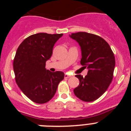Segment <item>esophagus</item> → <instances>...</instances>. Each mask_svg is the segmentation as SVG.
<instances>
[{
  "label": "esophagus",
  "instance_id": "1",
  "mask_svg": "<svg viewBox=\"0 0 131 131\" xmlns=\"http://www.w3.org/2000/svg\"><path fill=\"white\" fill-rule=\"evenodd\" d=\"M64 77H65V78H69V77H71V75H69V74H68V73H66V74H65Z\"/></svg>",
  "mask_w": 131,
  "mask_h": 131
}]
</instances>
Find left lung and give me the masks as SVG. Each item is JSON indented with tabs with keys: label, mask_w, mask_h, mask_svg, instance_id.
Listing matches in <instances>:
<instances>
[{
	"label": "left lung",
	"mask_w": 131,
	"mask_h": 131,
	"mask_svg": "<svg viewBox=\"0 0 131 131\" xmlns=\"http://www.w3.org/2000/svg\"><path fill=\"white\" fill-rule=\"evenodd\" d=\"M81 50V64L87 68V75H76L79 84L73 90L75 95L84 102L100 98L112 83L115 60L110 45L104 39L86 32L69 35Z\"/></svg>",
	"instance_id": "left-lung-1"
}]
</instances>
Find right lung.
<instances>
[{
    "label": "right lung",
    "instance_id": "obj_1",
    "mask_svg": "<svg viewBox=\"0 0 131 131\" xmlns=\"http://www.w3.org/2000/svg\"><path fill=\"white\" fill-rule=\"evenodd\" d=\"M63 34L39 33L25 39L17 49L13 63L16 82L23 93L37 104H45L55 94L64 78L62 71L46 69L54 45Z\"/></svg>",
    "mask_w": 131,
    "mask_h": 131
}]
</instances>
